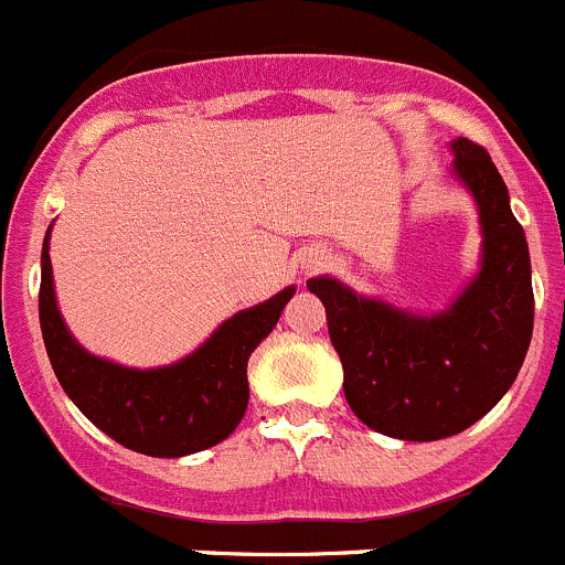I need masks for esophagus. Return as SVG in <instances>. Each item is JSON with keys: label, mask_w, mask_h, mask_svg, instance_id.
<instances>
[{"label": "esophagus", "mask_w": 565, "mask_h": 565, "mask_svg": "<svg viewBox=\"0 0 565 565\" xmlns=\"http://www.w3.org/2000/svg\"><path fill=\"white\" fill-rule=\"evenodd\" d=\"M320 258H323V256H320V253H309V256L307 258H303V270H315V267H318V264H320Z\"/></svg>", "instance_id": "esophagus-1"}]
</instances>
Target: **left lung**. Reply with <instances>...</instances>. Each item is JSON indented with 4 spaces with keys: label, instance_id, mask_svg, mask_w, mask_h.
Wrapping results in <instances>:
<instances>
[{
    "label": "left lung",
    "instance_id": "obj_1",
    "mask_svg": "<svg viewBox=\"0 0 565 565\" xmlns=\"http://www.w3.org/2000/svg\"><path fill=\"white\" fill-rule=\"evenodd\" d=\"M450 151V174L470 191L481 225L479 270L454 301L419 315L332 276L307 281L327 307L349 408L405 441L456 436L490 414L515 383L535 320L530 247L495 162L467 137Z\"/></svg>",
    "mask_w": 565,
    "mask_h": 565
}]
</instances>
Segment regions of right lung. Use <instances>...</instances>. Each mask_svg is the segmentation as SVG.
Masks as SVG:
<instances>
[{
    "label": "right lung",
    "instance_id": "right-lung-1",
    "mask_svg": "<svg viewBox=\"0 0 565 565\" xmlns=\"http://www.w3.org/2000/svg\"><path fill=\"white\" fill-rule=\"evenodd\" d=\"M50 231L42 247L39 320L61 388L81 414L135 454L180 459L220 445L247 411V360L281 318L295 287L222 320L194 352L157 369H135L86 352L55 301Z\"/></svg>",
    "mask_w": 565,
    "mask_h": 565
}]
</instances>
